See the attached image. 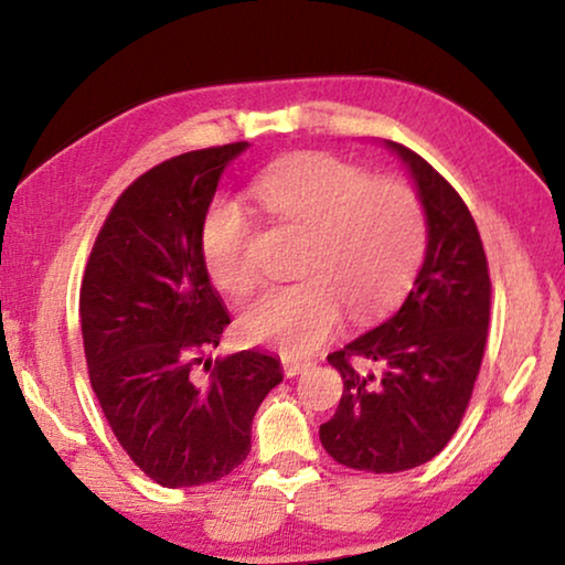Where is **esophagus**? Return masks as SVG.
Here are the masks:
<instances>
[{
  "mask_svg": "<svg viewBox=\"0 0 565 565\" xmlns=\"http://www.w3.org/2000/svg\"><path fill=\"white\" fill-rule=\"evenodd\" d=\"M281 365H284V375L286 377H294V375H299V373H305V370L311 365L309 360H297V358H284L281 360Z\"/></svg>",
  "mask_w": 565,
  "mask_h": 565,
  "instance_id": "esophagus-1",
  "label": "esophagus"
}]
</instances>
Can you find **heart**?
I'll return each mask as SVG.
<instances>
[{"label": "heart", "instance_id": "1", "mask_svg": "<svg viewBox=\"0 0 565 565\" xmlns=\"http://www.w3.org/2000/svg\"><path fill=\"white\" fill-rule=\"evenodd\" d=\"M250 195L274 221L305 233L301 279L260 291L241 311L250 342L307 355L337 330L342 307L352 319L375 317L414 279L426 221L408 184L370 180L332 154H301L258 172ZM200 248L217 289L246 294L256 284L250 223L241 205L215 200L207 207Z\"/></svg>", "mask_w": 565, "mask_h": 565}]
</instances>
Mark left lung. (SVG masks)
<instances>
[{"label": "left lung", "mask_w": 565, "mask_h": 565, "mask_svg": "<svg viewBox=\"0 0 565 565\" xmlns=\"http://www.w3.org/2000/svg\"><path fill=\"white\" fill-rule=\"evenodd\" d=\"M426 213L424 266L406 301L375 330L327 355L344 391L319 426L340 465L393 475L426 465L467 414L490 327V268L465 200L408 147L388 141Z\"/></svg>", "instance_id": "left-lung-1"}]
</instances>
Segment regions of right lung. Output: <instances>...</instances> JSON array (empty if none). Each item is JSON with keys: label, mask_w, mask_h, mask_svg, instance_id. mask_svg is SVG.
<instances>
[{"label": "right lung", "mask_w": 565, "mask_h": 565, "mask_svg": "<svg viewBox=\"0 0 565 565\" xmlns=\"http://www.w3.org/2000/svg\"><path fill=\"white\" fill-rule=\"evenodd\" d=\"M246 147L188 151L137 177L81 284L83 350L104 416L134 465L172 490L243 465L260 401L284 381L279 360L258 350L202 363L231 324L202 260V217Z\"/></svg>", "instance_id": "1"}]
</instances>
